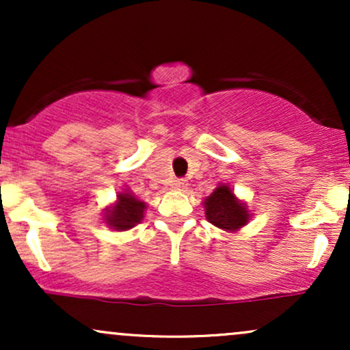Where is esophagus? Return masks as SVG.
Here are the masks:
<instances>
[{
    "label": "esophagus",
    "mask_w": 350,
    "mask_h": 350,
    "mask_svg": "<svg viewBox=\"0 0 350 350\" xmlns=\"http://www.w3.org/2000/svg\"><path fill=\"white\" fill-rule=\"evenodd\" d=\"M172 187L178 189V191H186V189H187V180L183 179V178L176 179L174 183H172Z\"/></svg>",
    "instance_id": "1"
}]
</instances>
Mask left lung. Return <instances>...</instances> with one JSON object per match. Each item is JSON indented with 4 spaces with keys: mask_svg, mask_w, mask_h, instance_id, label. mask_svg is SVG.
Segmentation results:
<instances>
[{
    "mask_svg": "<svg viewBox=\"0 0 350 350\" xmlns=\"http://www.w3.org/2000/svg\"><path fill=\"white\" fill-rule=\"evenodd\" d=\"M206 217L215 227L224 230H239L248 222V211L243 202L235 199L228 186H219L206 199Z\"/></svg>",
    "mask_w": 350,
    "mask_h": 350,
    "instance_id": "1",
    "label": "left lung"
}]
</instances>
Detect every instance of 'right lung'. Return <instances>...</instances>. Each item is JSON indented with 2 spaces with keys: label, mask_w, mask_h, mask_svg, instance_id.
Returning a JSON list of instances; mask_svg holds the SVG:
<instances>
[{
  "label": "right lung",
  "mask_w": 350,
  "mask_h": 350,
  "mask_svg": "<svg viewBox=\"0 0 350 350\" xmlns=\"http://www.w3.org/2000/svg\"><path fill=\"white\" fill-rule=\"evenodd\" d=\"M144 207L146 206L142 200L133 198L130 192H123L118 196L113 208L107 211V224L115 230H128L142 222Z\"/></svg>",
  "instance_id": "1"
}]
</instances>
